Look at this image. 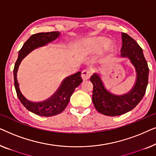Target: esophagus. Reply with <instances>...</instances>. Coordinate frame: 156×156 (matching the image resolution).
<instances>
[{"mask_svg": "<svg viewBox=\"0 0 156 156\" xmlns=\"http://www.w3.org/2000/svg\"><path fill=\"white\" fill-rule=\"evenodd\" d=\"M91 74H92V72H91V70L84 69L82 70V77L83 80H89V79L90 78V76H91Z\"/></svg>", "mask_w": 156, "mask_h": 156, "instance_id": "1", "label": "esophagus"}]
</instances>
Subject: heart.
Here are the masks:
<instances>
[{"mask_svg":"<svg viewBox=\"0 0 156 156\" xmlns=\"http://www.w3.org/2000/svg\"><path fill=\"white\" fill-rule=\"evenodd\" d=\"M89 44L91 48L93 49H98L101 48L102 45H104L106 48L109 49L111 48V43L110 42L106 41L104 38L103 37H94L92 39H90L89 40Z\"/></svg>","mask_w":156,"mask_h":156,"instance_id":"obj_1","label":"heart"}]
</instances>
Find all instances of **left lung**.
I'll return each instance as SVG.
<instances>
[{
	"label": "left lung",
	"mask_w": 156,
	"mask_h": 156,
	"mask_svg": "<svg viewBox=\"0 0 156 156\" xmlns=\"http://www.w3.org/2000/svg\"><path fill=\"white\" fill-rule=\"evenodd\" d=\"M121 52V57H129L137 73L136 84L129 93L117 95L111 92L104 86L98 74L94 73L90 78L94 86V105L98 112L106 116H119L135 108L144 97L148 85L149 68L142 49L135 40L125 33H122Z\"/></svg>",
	"instance_id": "obj_1"
}]
</instances>
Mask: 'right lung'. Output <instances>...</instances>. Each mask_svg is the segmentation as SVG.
<instances>
[{
    "label": "right lung",
    "instance_id": "right-lung-1",
    "mask_svg": "<svg viewBox=\"0 0 156 156\" xmlns=\"http://www.w3.org/2000/svg\"><path fill=\"white\" fill-rule=\"evenodd\" d=\"M59 35V33L55 31L50 33H39L31 35L19 51L18 59L15 64L13 69L14 84L18 99L27 110L38 116H52L62 112L67 107L70 97L73 94L74 89L82 82L81 72H76V74L65 79L59 89L52 97L45 101L40 102H35L27 99L20 90L17 80V72L22 59L33 49L45 45L56 39Z\"/></svg>",
    "mask_w": 156,
    "mask_h": 156
}]
</instances>
